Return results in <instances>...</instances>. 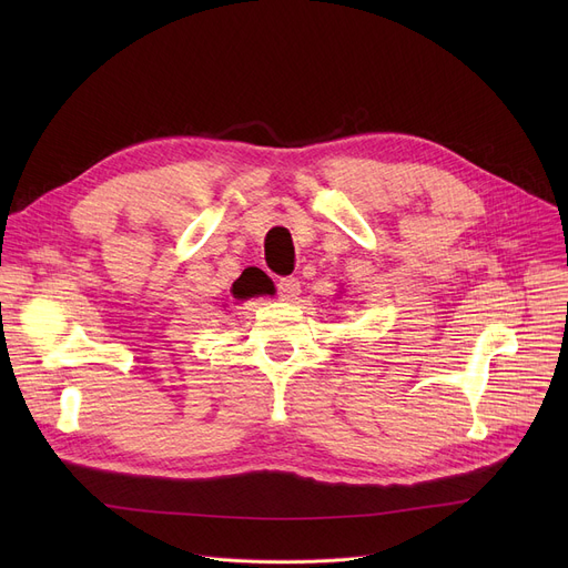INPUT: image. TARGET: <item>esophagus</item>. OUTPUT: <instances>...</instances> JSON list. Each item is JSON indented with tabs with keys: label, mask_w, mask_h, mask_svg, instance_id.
<instances>
[{
	"label": "esophagus",
	"mask_w": 568,
	"mask_h": 568,
	"mask_svg": "<svg viewBox=\"0 0 568 568\" xmlns=\"http://www.w3.org/2000/svg\"><path fill=\"white\" fill-rule=\"evenodd\" d=\"M276 287H278V300H283V302L296 300V296H300V292H302V283H300V278H294V276L281 278Z\"/></svg>",
	"instance_id": "34e87169"
}]
</instances>
